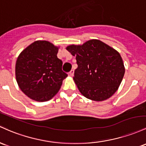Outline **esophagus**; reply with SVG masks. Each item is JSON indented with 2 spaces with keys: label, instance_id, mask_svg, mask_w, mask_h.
I'll return each mask as SVG.
<instances>
[{
  "label": "esophagus",
  "instance_id": "obj_1",
  "mask_svg": "<svg viewBox=\"0 0 146 146\" xmlns=\"http://www.w3.org/2000/svg\"><path fill=\"white\" fill-rule=\"evenodd\" d=\"M69 76H73V75H74V70H72L70 72H69Z\"/></svg>",
  "mask_w": 146,
  "mask_h": 146
}]
</instances>
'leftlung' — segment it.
<instances>
[{
	"instance_id": "obj_1",
	"label": "left lung",
	"mask_w": 146,
	"mask_h": 146,
	"mask_svg": "<svg viewBox=\"0 0 146 146\" xmlns=\"http://www.w3.org/2000/svg\"><path fill=\"white\" fill-rule=\"evenodd\" d=\"M67 50L76 56L78 68L73 79L83 96L101 101L116 92L125 74L119 52L95 39L82 45H70Z\"/></svg>"
}]
</instances>
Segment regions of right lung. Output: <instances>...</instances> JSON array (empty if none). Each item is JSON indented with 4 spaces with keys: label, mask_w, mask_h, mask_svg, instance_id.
Segmentation results:
<instances>
[{
    "label": "right lung",
    "mask_w": 146,
    "mask_h": 146,
    "mask_svg": "<svg viewBox=\"0 0 146 146\" xmlns=\"http://www.w3.org/2000/svg\"><path fill=\"white\" fill-rule=\"evenodd\" d=\"M58 48L46 40H37L20 54L16 77L25 94L36 101H49L56 95L68 74L57 57Z\"/></svg>",
    "instance_id": "obj_1"
}]
</instances>
